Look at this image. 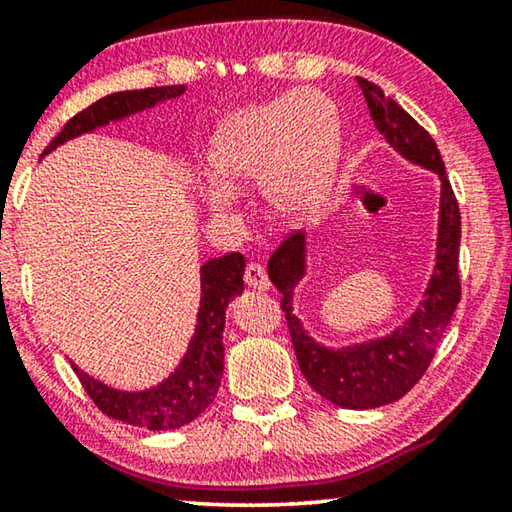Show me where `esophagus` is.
Masks as SVG:
<instances>
[{
  "instance_id": "obj_1",
  "label": "esophagus",
  "mask_w": 512,
  "mask_h": 512,
  "mask_svg": "<svg viewBox=\"0 0 512 512\" xmlns=\"http://www.w3.org/2000/svg\"><path fill=\"white\" fill-rule=\"evenodd\" d=\"M244 280H246V284H248L250 289H257V291L271 289V280H268L264 266H259V264H248L246 266Z\"/></svg>"
}]
</instances>
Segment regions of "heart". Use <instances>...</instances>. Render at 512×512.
Returning <instances> with one entry per match:
<instances>
[{
    "mask_svg": "<svg viewBox=\"0 0 512 512\" xmlns=\"http://www.w3.org/2000/svg\"><path fill=\"white\" fill-rule=\"evenodd\" d=\"M339 155L341 121L327 94L300 90L250 103L216 126L207 149L214 185L203 201L212 214H225L232 194L257 180L266 210L298 221L329 192Z\"/></svg>",
    "mask_w": 512,
    "mask_h": 512,
    "instance_id": "heart-1",
    "label": "heart"
}]
</instances>
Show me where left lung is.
Masks as SVG:
<instances>
[{
    "label": "left lung",
    "mask_w": 512,
    "mask_h": 512,
    "mask_svg": "<svg viewBox=\"0 0 512 512\" xmlns=\"http://www.w3.org/2000/svg\"><path fill=\"white\" fill-rule=\"evenodd\" d=\"M366 97L375 128L388 146L415 167L436 173L440 183L436 257L422 293V302L402 325L384 336L363 339L336 348L318 343L296 316V289L309 273L307 232L291 235L268 262V277L282 293L293 348L309 386L341 409L366 411L400 400L418 384L436 354L438 343L461 302L458 282V246H461V212L449 185L443 158L431 135L400 103L386 97L379 85L357 79Z\"/></svg>",
    "instance_id": "obj_1"
}]
</instances>
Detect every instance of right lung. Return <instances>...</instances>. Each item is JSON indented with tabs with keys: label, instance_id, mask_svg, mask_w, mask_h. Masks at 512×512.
Listing matches in <instances>:
<instances>
[{
	"label": "right lung",
	"instance_id": "right-lung-1",
	"mask_svg": "<svg viewBox=\"0 0 512 512\" xmlns=\"http://www.w3.org/2000/svg\"><path fill=\"white\" fill-rule=\"evenodd\" d=\"M185 85H164V88L115 92L92 103L72 117L47 146V155L69 140L99 131L108 124H117L137 112L151 110L167 99L185 94ZM246 259L241 253H230L210 259L201 266V302L196 311L194 336L178 366L158 384L140 391H124L88 375L76 363L72 368L94 404L108 415L133 427L149 431L180 429L196 420L214 402L223 379V329L225 309L244 293Z\"/></svg>",
	"mask_w": 512,
	"mask_h": 512
}]
</instances>
